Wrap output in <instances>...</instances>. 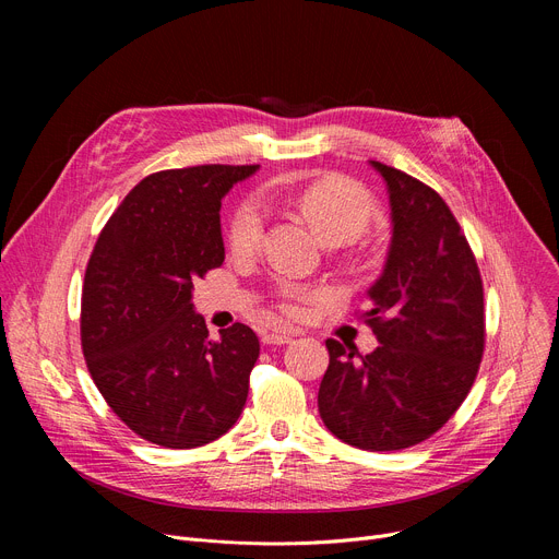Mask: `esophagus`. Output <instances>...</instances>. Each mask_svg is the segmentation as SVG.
I'll list each match as a JSON object with an SVG mask.
<instances>
[{"label": "esophagus", "mask_w": 559, "mask_h": 559, "mask_svg": "<svg viewBox=\"0 0 559 559\" xmlns=\"http://www.w3.org/2000/svg\"><path fill=\"white\" fill-rule=\"evenodd\" d=\"M292 337H295V333H267L262 337V342L264 344H287V342H292Z\"/></svg>", "instance_id": "1"}]
</instances>
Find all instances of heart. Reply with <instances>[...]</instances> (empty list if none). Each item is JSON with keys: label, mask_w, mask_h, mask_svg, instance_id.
I'll use <instances>...</instances> for the list:
<instances>
[{"label": "heart", "mask_w": 559, "mask_h": 559, "mask_svg": "<svg viewBox=\"0 0 559 559\" xmlns=\"http://www.w3.org/2000/svg\"><path fill=\"white\" fill-rule=\"evenodd\" d=\"M267 199L285 201L301 211L329 242L356 240L376 217L373 194L346 176H321L306 183H276L267 188ZM267 211L255 197L242 201L230 217L228 240L238 253H251L260 247ZM278 304L289 317H304L317 292L295 281H281L276 287Z\"/></svg>", "instance_id": "obj_1"}]
</instances>
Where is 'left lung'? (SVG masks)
<instances>
[{
	"label": "left lung",
	"instance_id": "left-lung-1",
	"mask_svg": "<svg viewBox=\"0 0 559 559\" xmlns=\"http://www.w3.org/2000/svg\"><path fill=\"white\" fill-rule=\"evenodd\" d=\"M369 163L392 209L385 270L362 314L380 344L356 360L350 346L326 340L317 403L342 442L401 451L442 428L474 385L485 350L483 278L447 201L401 169Z\"/></svg>",
	"mask_w": 559,
	"mask_h": 559
}]
</instances>
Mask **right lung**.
<instances>
[{"label":"right lung","mask_w":559,"mask_h":559,"mask_svg":"<svg viewBox=\"0 0 559 559\" xmlns=\"http://www.w3.org/2000/svg\"><path fill=\"white\" fill-rule=\"evenodd\" d=\"M258 165H197L142 179L93 249L81 346L97 390L135 435L165 449L215 442L242 415L260 342L245 324L209 340L194 281L222 267V197Z\"/></svg>","instance_id":"1"}]
</instances>
